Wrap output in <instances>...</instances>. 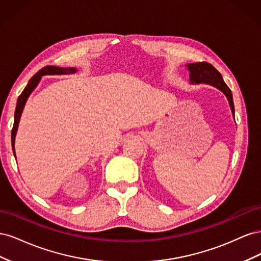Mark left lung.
<instances>
[{
	"mask_svg": "<svg viewBox=\"0 0 261 261\" xmlns=\"http://www.w3.org/2000/svg\"><path fill=\"white\" fill-rule=\"evenodd\" d=\"M186 66L189 70V81H191L192 84H208L216 87L217 89L222 91L225 94L234 116V103L232 92L224 83L222 76H221L218 70L207 62L192 63V64H187Z\"/></svg>",
	"mask_w": 261,
	"mask_h": 261,
	"instance_id": "left-lung-1",
	"label": "left lung"
}]
</instances>
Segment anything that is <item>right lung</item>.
Returning <instances> with one entry per match:
<instances>
[{
    "label": "right lung",
    "instance_id": "right-lung-1",
    "mask_svg": "<svg viewBox=\"0 0 261 261\" xmlns=\"http://www.w3.org/2000/svg\"><path fill=\"white\" fill-rule=\"evenodd\" d=\"M77 72V69L74 67H58V66H45L41 68L37 74H35L33 77L30 78V81L28 82L26 88L23 89V91L20 93V96L18 97L17 100V105H16V110H15V114H14V125H13V129H12V148H13V152L15 154V136H16L17 128H18V124L20 116L22 113L23 107L26 105V101L28 97L30 96V93L34 91V89L37 87V85L40 82L41 77L44 75H66V74H74Z\"/></svg>",
    "mask_w": 261,
    "mask_h": 261
}]
</instances>
